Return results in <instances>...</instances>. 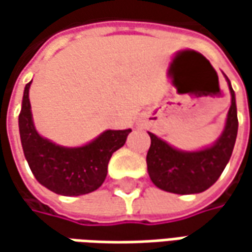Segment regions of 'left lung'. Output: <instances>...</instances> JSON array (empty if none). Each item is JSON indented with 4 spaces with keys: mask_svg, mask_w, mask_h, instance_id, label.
Wrapping results in <instances>:
<instances>
[{
    "mask_svg": "<svg viewBox=\"0 0 252 252\" xmlns=\"http://www.w3.org/2000/svg\"><path fill=\"white\" fill-rule=\"evenodd\" d=\"M227 83L231 106L224 130L213 146L199 151H181L149 133L151 146L146 161L149 175L157 188L178 195L199 193L210 188L221 175L231 157L238 130L236 96L228 78Z\"/></svg>",
    "mask_w": 252,
    "mask_h": 252,
    "instance_id": "left-lung-1",
    "label": "left lung"
}]
</instances>
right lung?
Instances as JSON below:
<instances>
[{"label": "right lung", "instance_id": "right-lung-1", "mask_svg": "<svg viewBox=\"0 0 252 252\" xmlns=\"http://www.w3.org/2000/svg\"><path fill=\"white\" fill-rule=\"evenodd\" d=\"M32 83V81H31ZM26 84L19 113V134L34 178L54 193L80 196L101 187L112 154L126 143L131 129L106 130L83 147H63L42 137L34 129Z\"/></svg>", "mask_w": 252, "mask_h": 252}]
</instances>
